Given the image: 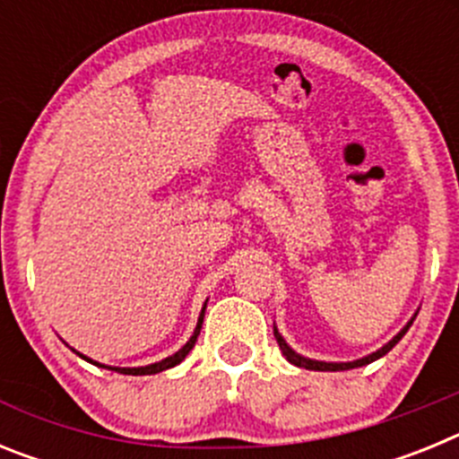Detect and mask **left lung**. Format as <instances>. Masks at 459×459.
Returning a JSON list of instances; mask_svg holds the SVG:
<instances>
[{
    "label": "left lung",
    "mask_w": 459,
    "mask_h": 459,
    "mask_svg": "<svg viewBox=\"0 0 459 459\" xmlns=\"http://www.w3.org/2000/svg\"><path fill=\"white\" fill-rule=\"evenodd\" d=\"M413 319H416V317H411V322H409L407 326H404L403 331H400V333H397L395 338L391 340V342H386V344H384V347H381V350H377L375 354L366 356V359L351 360V363H324V360H312V359H306V356L296 354V351L291 350L290 344L285 342V338H282V335L278 333V328H275V326H273V335H275V340H278V347H280V350H282V356H285V359L290 360V363H294V366H299V368H306V370L340 372V370H351V368L368 366V363H372V360H377V359H381V356H384V354H388V351H391L393 347H395V344L400 342V340H403V335L407 333V331H409V326H411V324H413Z\"/></svg>",
    "instance_id": "8db88e82"
}]
</instances>
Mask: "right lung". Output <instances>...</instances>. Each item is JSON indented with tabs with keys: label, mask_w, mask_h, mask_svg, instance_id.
<instances>
[{
	"label": "right lung",
	"mask_w": 459,
	"mask_h": 459,
	"mask_svg": "<svg viewBox=\"0 0 459 459\" xmlns=\"http://www.w3.org/2000/svg\"><path fill=\"white\" fill-rule=\"evenodd\" d=\"M204 310H206V306L202 307V315H200V319H197V326H195V333L190 335L188 342H186L184 347H181V350L177 351V354L168 356V359H163V360H158V363H152V366H144V368H109V366H100V363H96V360L87 359V356H82V354H80V359L89 360V363H93V366H100V368H108V370L121 372V375H156V372L169 370V368L179 366L181 360H184L186 356H188V351L195 347V342H197V335H200L202 322H204ZM75 354H78V351H75Z\"/></svg>",
	"instance_id": "right-lung-1"
}]
</instances>
